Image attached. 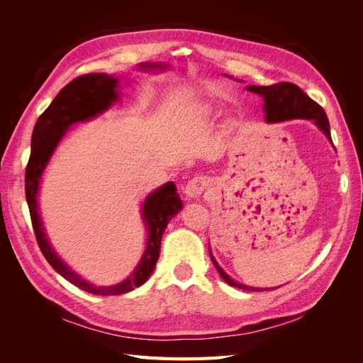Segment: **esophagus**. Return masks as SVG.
Segmentation results:
<instances>
[{
    "label": "esophagus",
    "instance_id": "obj_1",
    "mask_svg": "<svg viewBox=\"0 0 363 363\" xmlns=\"http://www.w3.org/2000/svg\"><path fill=\"white\" fill-rule=\"evenodd\" d=\"M207 186H208V179L204 177V175H199V177H194L186 183L184 194L186 196H189V199H196V196H200L206 191Z\"/></svg>",
    "mask_w": 363,
    "mask_h": 363
}]
</instances>
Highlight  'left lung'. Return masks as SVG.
Masks as SVG:
<instances>
[{
	"instance_id": "1",
	"label": "left lung",
	"mask_w": 363,
	"mask_h": 363,
	"mask_svg": "<svg viewBox=\"0 0 363 363\" xmlns=\"http://www.w3.org/2000/svg\"><path fill=\"white\" fill-rule=\"evenodd\" d=\"M248 91L263 96V100H265V106L263 107H265L268 123H280V121H288L295 118L313 119L315 124L324 131L328 139L332 140L330 124H328V118L324 112V108L316 101H313L306 92H303L301 87L289 82H281L271 86H250ZM208 252H211V248H208ZM212 262L216 267L219 276H221L230 286L245 289V291H262L257 288L244 286V284L230 279L227 274L219 268V265L215 262L213 257H212Z\"/></svg>"
}]
</instances>
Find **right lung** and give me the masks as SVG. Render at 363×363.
<instances>
[{
	"instance_id": "1",
	"label": "right lung",
	"mask_w": 363,
	"mask_h": 363,
	"mask_svg": "<svg viewBox=\"0 0 363 363\" xmlns=\"http://www.w3.org/2000/svg\"><path fill=\"white\" fill-rule=\"evenodd\" d=\"M148 68L157 67L156 65H150ZM116 84L118 80L113 79L112 75L91 72L77 77V79L65 86L57 96L54 98L52 103L47 107V111L38 119L31 135V152L26 168V199L33 230H35L42 255L45 256L50 265L62 277L75 284L77 288L95 295H121L144 284L156 268L164 228H167L169 219L182 208L177 188H175L172 182L162 186L160 189L148 196L144 203V208H142L144 219L148 225L147 250L133 274L123 283L116 284V286L96 288L94 284L84 281L65 265L48 244V239L45 238V233H43L36 201L40 174L43 168H45L48 159L51 157L54 148H56L69 125L101 113L116 100Z\"/></svg>"
}]
</instances>
